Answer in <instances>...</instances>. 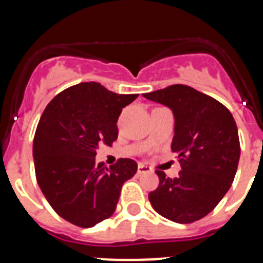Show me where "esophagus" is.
Segmentation results:
<instances>
[{
    "instance_id": "obj_1",
    "label": "esophagus",
    "mask_w": 263,
    "mask_h": 263,
    "mask_svg": "<svg viewBox=\"0 0 263 263\" xmlns=\"http://www.w3.org/2000/svg\"><path fill=\"white\" fill-rule=\"evenodd\" d=\"M137 171H138V174H145V173H152L153 170L150 168L148 166H146V164L139 163L138 164V170H137Z\"/></svg>"
}]
</instances>
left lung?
<instances>
[{
	"mask_svg": "<svg viewBox=\"0 0 263 263\" xmlns=\"http://www.w3.org/2000/svg\"><path fill=\"white\" fill-rule=\"evenodd\" d=\"M143 97L173 110L171 150L182 166L176 178L155 171L159 185L148 200L171 221H197L213 211L233 183L241 153L236 121L217 100L188 85H170Z\"/></svg>",
	"mask_w": 263,
	"mask_h": 263,
	"instance_id": "obj_1",
	"label": "left lung"
}]
</instances>
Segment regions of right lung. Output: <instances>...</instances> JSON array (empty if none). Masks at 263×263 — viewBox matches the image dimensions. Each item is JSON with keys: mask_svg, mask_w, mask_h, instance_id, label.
I'll list each match as a JSON object with an SVG mask.
<instances>
[{"mask_svg": "<svg viewBox=\"0 0 263 263\" xmlns=\"http://www.w3.org/2000/svg\"><path fill=\"white\" fill-rule=\"evenodd\" d=\"M137 97L80 83L57 95L42 113L32 143L36 182L52 210L71 224L90 228L110 217L122 184L137 173L129 158L110 167L95 158L100 146L117 139L122 108Z\"/></svg>", "mask_w": 263, "mask_h": 263, "instance_id": "1", "label": "right lung"}]
</instances>
